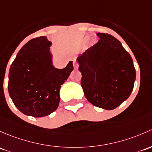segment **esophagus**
Segmentation results:
<instances>
[{"label":"esophagus","mask_w":152,"mask_h":152,"mask_svg":"<svg viewBox=\"0 0 152 152\" xmlns=\"http://www.w3.org/2000/svg\"><path fill=\"white\" fill-rule=\"evenodd\" d=\"M73 67H74L75 69H77L79 68V63L76 61H73Z\"/></svg>","instance_id":"obj_1"}]
</instances>
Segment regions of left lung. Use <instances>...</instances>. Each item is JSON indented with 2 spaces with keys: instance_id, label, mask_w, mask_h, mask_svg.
I'll return each mask as SVG.
<instances>
[{
  "instance_id": "left-lung-1",
  "label": "left lung",
  "mask_w": 152,
  "mask_h": 152,
  "mask_svg": "<svg viewBox=\"0 0 152 152\" xmlns=\"http://www.w3.org/2000/svg\"><path fill=\"white\" fill-rule=\"evenodd\" d=\"M78 58L84 95L95 106L113 110L128 98L135 80L132 57L120 41L108 33Z\"/></svg>"
}]
</instances>
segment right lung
Segmentation results:
<instances>
[{
    "mask_svg": "<svg viewBox=\"0 0 152 152\" xmlns=\"http://www.w3.org/2000/svg\"><path fill=\"white\" fill-rule=\"evenodd\" d=\"M51 41L46 36L25 44L12 63L8 90L15 106L24 114L42 117L52 114L60 103V89L73 70L71 61L63 69L52 65Z\"/></svg>",
    "mask_w": 152,
    "mask_h": 152,
    "instance_id": "1",
    "label": "right lung"
}]
</instances>
